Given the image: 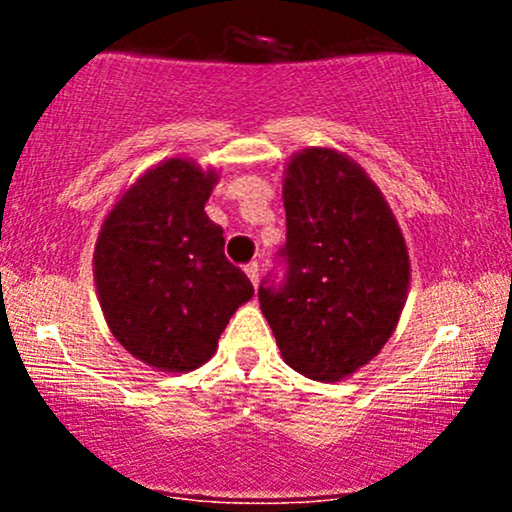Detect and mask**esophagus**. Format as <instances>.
I'll return each mask as SVG.
<instances>
[{
	"label": "esophagus",
	"mask_w": 512,
	"mask_h": 512,
	"mask_svg": "<svg viewBox=\"0 0 512 512\" xmlns=\"http://www.w3.org/2000/svg\"><path fill=\"white\" fill-rule=\"evenodd\" d=\"M245 274H248V279L252 281V286H255V289H257V284H260V267H257V264L252 262V264H248V267H245Z\"/></svg>",
	"instance_id": "esophagus-1"
}]
</instances>
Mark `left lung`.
Here are the masks:
<instances>
[{"instance_id":"left-lung-1","label":"left lung","mask_w":512,"mask_h":512,"mask_svg":"<svg viewBox=\"0 0 512 512\" xmlns=\"http://www.w3.org/2000/svg\"><path fill=\"white\" fill-rule=\"evenodd\" d=\"M286 281L260 286L286 366L337 383L380 354L409 293V252L380 187L354 158L310 146L286 161Z\"/></svg>"}]
</instances>
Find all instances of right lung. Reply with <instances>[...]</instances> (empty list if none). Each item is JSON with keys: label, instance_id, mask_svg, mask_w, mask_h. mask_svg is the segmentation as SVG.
<instances>
[{"label": "right lung", "instance_id": "1", "mask_svg": "<svg viewBox=\"0 0 512 512\" xmlns=\"http://www.w3.org/2000/svg\"><path fill=\"white\" fill-rule=\"evenodd\" d=\"M216 182L219 173L192 158L156 163L117 197L93 250L110 332L161 373L207 363L231 315L255 293L204 211Z\"/></svg>", "mask_w": 512, "mask_h": 512}]
</instances>
